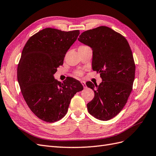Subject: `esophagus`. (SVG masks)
I'll return each instance as SVG.
<instances>
[{"label":"esophagus","instance_id":"obj_1","mask_svg":"<svg viewBox=\"0 0 156 156\" xmlns=\"http://www.w3.org/2000/svg\"><path fill=\"white\" fill-rule=\"evenodd\" d=\"M81 84H82V85L83 86L84 88H87V85H86V83H85V82H84V81H81Z\"/></svg>","mask_w":156,"mask_h":156}]
</instances>
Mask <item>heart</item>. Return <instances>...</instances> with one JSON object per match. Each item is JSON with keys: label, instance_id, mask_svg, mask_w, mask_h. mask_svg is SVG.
<instances>
[{"label": "heart", "instance_id": "obj_1", "mask_svg": "<svg viewBox=\"0 0 156 156\" xmlns=\"http://www.w3.org/2000/svg\"><path fill=\"white\" fill-rule=\"evenodd\" d=\"M75 73H76V75H81L82 74V73L81 72H79V71H78V72H77Z\"/></svg>", "mask_w": 156, "mask_h": 156}]
</instances>
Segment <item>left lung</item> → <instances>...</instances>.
I'll return each instance as SVG.
<instances>
[{
  "label": "left lung",
  "instance_id": "left-lung-1",
  "mask_svg": "<svg viewBox=\"0 0 156 156\" xmlns=\"http://www.w3.org/2000/svg\"><path fill=\"white\" fill-rule=\"evenodd\" d=\"M78 40L92 48V69L102 79L100 85L86 83L94 92L87 109L96 119L108 120L122 111L131 92L135 72L132 51L123 36L105 26L83 32Z\"/></svg>",
  "mask_w": 156,
  "mask_h": 156
}]
</instances>
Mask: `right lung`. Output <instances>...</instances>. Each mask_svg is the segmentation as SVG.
Returning a JSON list of instances; mask_svg holds the SVG:
<instances>
[{"label": "right lung", "mask_w": 156, "mask_h": 156, "mask_svg": "<svg viewBox=\"0 0 156 156\" xmlns=\"http://www.w3.org/2000/svg\"><path fill=\"white\" fill-rule=\"evenodd\" d=\"M79 30L64 32L46 28L31 36L23 49L17 67L22 95L32 112L47 122L66 115L72 98L83 89L72 77L62 83L54 77Z\"/></svg>", "instance_id": "add662e5"}]
</instances>
